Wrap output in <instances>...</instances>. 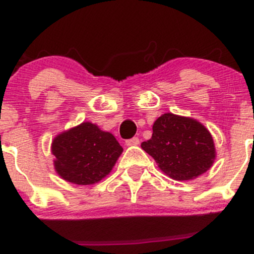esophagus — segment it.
I'll return each mask as SVG.
<instances>
[{"mask_svg":"<svg viewBox=\"0 0 254 254\" xmlns=\"http://www.w3.org/2000/svg\"><path fill=\"white\" fill-rule=\"evenodd\" d=\"M140 143L139 137H131V139H127L125 140V145L127 146H136Z\"/></svg>","mask_w":254,"mask_h":254,"instance_id":"34e87169","label":"esophagus"}]
</instances>
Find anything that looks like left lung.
<instances>
[{
	"label": "left lung",
	"mask_w": 254,
	"mask_h": 254,
	"mask_svg": "<svg viewBox=\"0 0 254 254\" xmlns=\"http://www.w3.org/2000/svg\"><path fill=\"white\" fill-rule=\"evenodd\" d=\"M152 131V137L143 141L141 147L171 178L188 181L212 166V136L196 120L167 113L153 123Z\"/></svg>",
	"instance_id": "obj_1"
}]
</instances>
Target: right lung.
<instances>
[{
  "label": "right lung",
  "instance_id": "right-lung-1",
  "mask_svg": "<svg viewBox=\"0 0 254 254\" xmlns=\"http://www.w3.org/2000/svg\"><path fill=\"white\" fill-rule=\"evenodd\" d=\"M55 170L61 178L81 186L93 184L112 171L123 152L111 132L97 125L82 123L56 136L51 146Z\"/></svg>",
  "mask_w": 254,
  "mask_h": 254
}]
</instances>
